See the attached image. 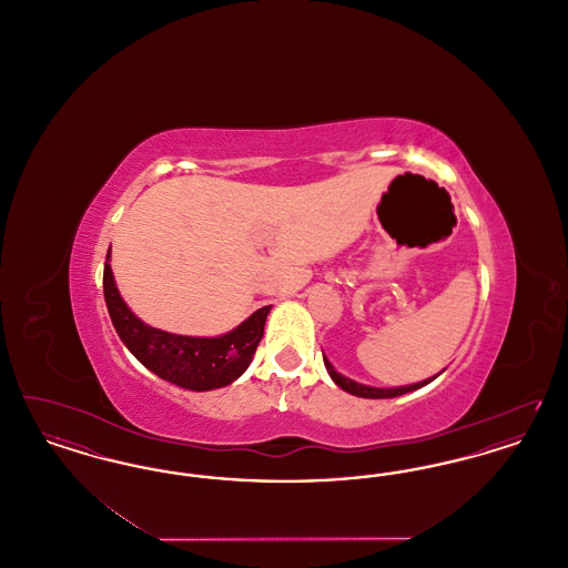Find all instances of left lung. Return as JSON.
I'll use <instances>...</instances> for the list:
<instances>
[{
  "instance_id": "1",
  "label": "left lung",
  "mask_w": 568,
  "mask_h": 568,
  "mask_svg": "<svg viewBox=\"0 0 568 568\" xmlns=\"http://www.w3.org/2000/svg\"><path fill=\"white\" fill-rule=\"evenodd\" d=\"M324 364L325 371H327V375L332 377V381H334L341 389H345L347 394H353V396H357V398H396V396H403V394L415 392V389H419V387L433 383L434 378L443 373V371H440V373L434 375V377L424 378V381L413 383V385H403V387H373V385H364V383H357V381H353V378L341 375V373L332 366V362H329L325 355Z\"/></svg>"
}]
</instances>
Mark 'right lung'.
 <instances>
[{
  "instance_id": "obj_1",
  "label": "right lung",
  "mask_w": 568,
  "mask_h": 568,
  "mask_svg": "<svg viewBox=\"0 0 568 568\" xmlns=\"http://www.w3.org/2000/svg\"><path fill=\"white\" fill-rule=\"evenodd\" d=\"M104 297L110 320L135 359L163 381L191 392H209L234 383L248 368L272 306L257 308L243 324L221 336H183L151 327L138 320L119 294L110 248L104 264Z\"/></svg>"
}]
</instances>
